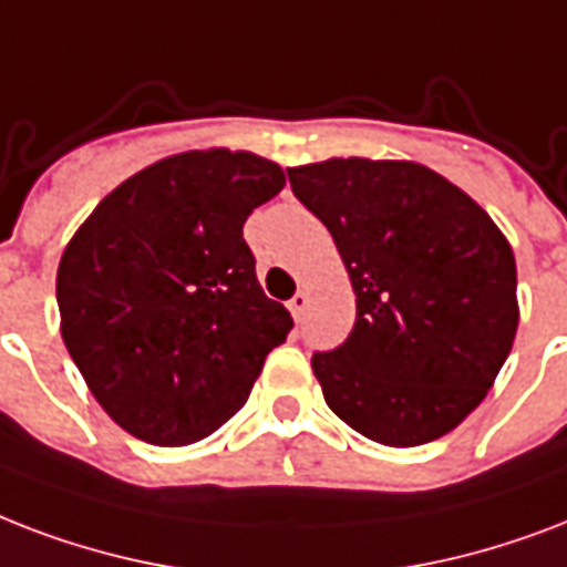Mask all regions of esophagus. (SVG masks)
I'll return each mask as SVG.
<instances>
[{
    "mask_svg": "<svg viewBox=\"0 0 567 567\" xmlns=\"http://www.w3.org/2000/svg\"><path fill=\"white\" fill-rule=\"evenodd\" d=\"M307 307H310V296H307V292H296V296L289 298V313L296 316L298 322L305 319Z\"/></svg>",
    "mask_w": 567,
    "mask_h": 567,
    "instance_id": "obj_1",
    "label": "esophagus"
}]
</instances>
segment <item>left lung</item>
I'll return each instance as SVG.
<instances>
[{"instance_id": "left-lung-1", "label": "left lung", "mask_w": 567, "mask_h": 567, "mask_svg": "<svg viewBox=\"0 0 567 567\" xmlns=\"http://www.w3.org/2000/svg\"><path fill=\"white\" fill-rule=\"evenodd\" d=\"M352 278V333L313 354L324 402L384 446H420L480 405L517 331L512 245L491 215L416 162L287 168Z\"/></svg>"}]
</instances>
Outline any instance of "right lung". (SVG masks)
Masks as SVG:
<instances>
[{"instance_id":"right-lung-1","label":"right lung","mask_w":567,"mask_h":567,"mask_svg":"<svg viewBox=\"0 0 567 567\" xmlns=\"http://www.w3.org/2000/svg\"><path fill=\"white\" fill-rule=\"evenodd\" d=\"M287 177L243 151H188L105 195L61 254V337L121 429L156 446L213 434L245 405L292 316L243 239Z\"/></svg>"}]
</instances>
